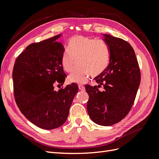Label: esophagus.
<instances>
[{
    "mask_svg": "<svg viewBox=\"0 0 159 159\" xmlns=\"http://www.w3.org/2000/svg\"><path fill=\"white\" fill-rule=\"evenodd\" d=\"M79 89L80 91H84L85 90V87L82 84H79Z\"/></svg>",
    "mask_w": 159,
    "mask_h": 159,
    "instance_id": "esophagus-1",
    "label": "esophagus"
}]
</instances>
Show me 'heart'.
Wrapping results in <instances>:
<instances>
[{
    "label": "heart",
    "mask_w": 159,
    "mask_h": 159,
    "mask_svg": "<svg viewBox=\"0 0 159 159\" xmlns=\"http://www.w3.org/2000/svg\"><path fill=\"white\" fill-rule=\"evenodd\" d=\"M110 61V51L104 41L84 36H75L64 50L61 62L65 71L71 72V82L83 83L91 75L98 76L105 70Z\"/></svg>",
    "instance_id": "1"
}]
</instances>
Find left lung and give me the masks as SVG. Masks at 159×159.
I'll return each instance as SVG.
<instances>
[{
	"mask_svg": "<svg viewBox=\"0 0 159 159\" xmlns=\"http://www.w3.org/2000/svg\"><path fill=\"white\" fill-rule=\"evenodd\" d=\"M110 51L107 68L94 79L98 86L85 85L89 94L87 111L91 120L101 125L118 123L128 115L140 83V72L134 49L128 42L103 34ZM103 85L104 90L98 89Z\"/></svg>",
	"mask_w": 159,
	"mask_h": 159,
	"instance_id": "left-lung-1",
	"label": "left lung"
}]
</instances>
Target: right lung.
I'll return each mask as SVG.
<instances>
[{
	"label": "right lung",
	"mask_w": 159,
	"mask_h": 159,
	"mask_svg": "<svg viewBox=\"0 0 159 159\" xmlns=\"http://www.w3.org/2000/svg\"><path fill=\"white\" fill-rule=\"evenodd\" d=\"M62 34L28 46L16 60L13 71L15 101L26 118L38 127L52 129L65 123L79 91L72 83L58 91L66 75L61 62L64 48L57 42Z\"/></svg>",
	"instance_id": "add662e5"
}]
</instances>
